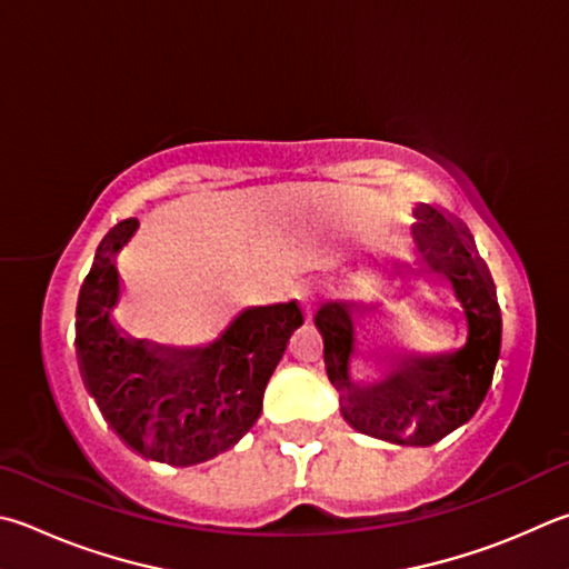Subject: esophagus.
<instances>
[{
  "mask_svg": "<svg viewBox=\"0 0 569 569\" xmlns=\"http://www.w3.org/2000/svg\"><path fill=\"white\" fill-rule=\"evenodd\" d=\"M296 298H298V303H301V308L306 311V316H311V308H313V293L308 291V288H298V291H296Z\"/></svg>",
  "mask_w": 569,
  "mask_h": 569,
  "instance_id": "1",
  "label": "esophagus"
}]
</instances>
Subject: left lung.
<instances>
[{
  "label": "left lung",
  "mask_w": 569,
  "mask_h": 569,
  "mask_svg": "<svg viewBox=\"0 0 569 569\" xmlns=\"http://www.w3.org/2000/svg\"><path fill=\"white\" fill-rule=\"evenodd\" d=\"M410 258L398 276H430L448 288L458 340L426 358H396L380 343L373 313L358 301H328L316 311L323 360L340 396V412L358 432L398 446H432L472 418L490 388L500 320L490 281L472 256L468 231L428 203L416 206ZM366 359L368 385L349 383V368Z\"/></svg>",
  "instance_id": "left-lung-1"
}]
</instances>
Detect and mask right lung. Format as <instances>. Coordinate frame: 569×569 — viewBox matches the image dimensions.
Here are the masks:
<instances>
[{"mask_svg": "<svg viewBox=\"0 0 569 569\" xmlns=\"http://www.w3.org/2000/svg\"><path fill=\"white\" fill-rule=\"evenodd\" d=\"M139 229L127 219L97 251L77 308V346L87 388L109 426L139 456L186 468L239 442L261 416L268 378L303 323L296 301L231 318L199 348L131 338L117 320L121 278L113 256Z\"/></svg>", "mask_w": 569, "mask_h": 569, "instance_id": "add662e5", "label": "right lung"}]
</instances>
